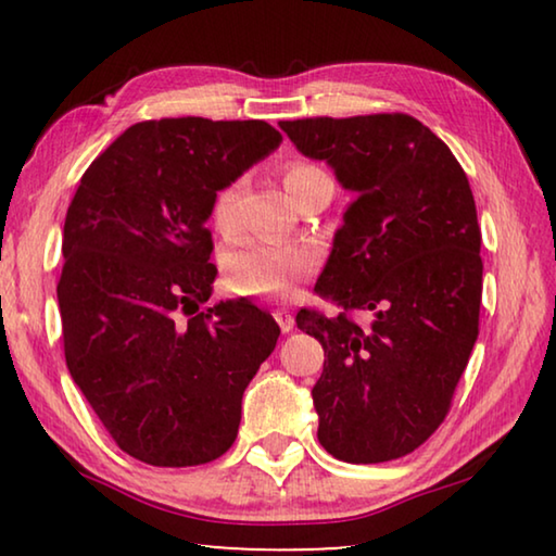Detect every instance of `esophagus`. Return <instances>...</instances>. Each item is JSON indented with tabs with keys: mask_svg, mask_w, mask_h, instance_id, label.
Returning a JSON list of instances; mask_svg holds the SVG:
<instances>
[{
	"mask_svg": "<svg viewBox=\"0 0 556 556\" xmlns=\"http://www.w3.org/2000/svg\"><path fill=\"white\" fill-rule=\"evenodd\" d=\"M275 318H277V324H279V328H281V331H285V333H289L291 328H294V314H291L289 308H285V306L277 308Z\"/></svg>",
	"mask_w": 556,
	"mask_h": 556,
	"instance_id": "obj_1",
	"label": "esophagus"
}]
</instances>
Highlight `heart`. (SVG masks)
<instances>
[{
    "label": "heart",
    "mask_w": 556,
    "mask_h": 556,
    "mask_svg": "<svg viewBox=\"0 0 556 556\" xmlns=\"http://www.w3.org/2000/svg\"><path fill=\"white\" fill-rule=\"evenodd\" d=\"M318 172L321 168L308 162H289L285 166V186L294 201L308 178ZM235 203L238 181L218 188L211 201V220L223 235L235 232ZM316 262V252L308 244L248 240L230 252L225 275L230 289L242 296H285L299 279L312 275Z\"/></svg>",
    "instance_id": "obj_1"
}]
</instances>
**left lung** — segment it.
Here are the masks:
<instances>
[{"label": "left lung", "instance_id": "8db88e82", "mask_svg": "<svg viewBox=\"0 0 556 556\" xmlns=\"http://www.w3.org/2000/svg\"><path fill=\"white\" fill-rule=\"evenodd\" d=\"M279 127L355 193L314 289L341 314H296L326 353L312 390L318 441L345 464L402 458L446 419L478 338L481 225L466 172L404 112ZM351 311L376 321L357 327Z\"/></svg>", "mask_w": 556, "mask_h": 556}]
</instances>
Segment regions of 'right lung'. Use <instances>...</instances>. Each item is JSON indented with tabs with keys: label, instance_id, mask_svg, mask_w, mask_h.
Listing matches in <instances>:
<instances>
[{
	"label": "right lung",
	"instance_id": "1",
	"mask_svg": "<svg viewBox=\"0 0 556 556\" xmlns=\"http://www.w3.org/2000/svg\"><path fill=\"white\" fill-rule=\"evenodd\" d=\"M279 142L262 119L137 122L88 166L65 213V365L115 444L149 466L223 456L242 392L275 351L279 326L248 299L203 304L218 275L213 195Z\"/></svg>",
	"mask_w": 556,
	"mask_h": 556
}]
</instances>
